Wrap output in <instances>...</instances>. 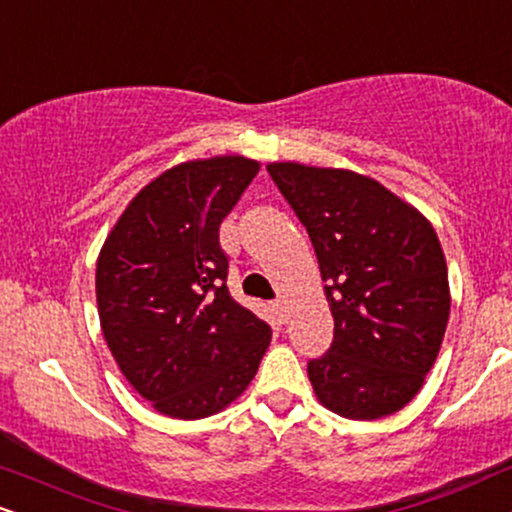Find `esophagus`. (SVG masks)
<instances>
[{"instance_id":"obj_1","label":"esophagus","mask_w":512,"mask_h":512,"mask_svg":"<svg viewBox=\"0 0 512 512\" xmlns=\"http://www.w3.org/2000/svg\"><path fill=\"white\" fill-rule=\"evenodd\" d=\"M274 310H276V315H279L281 322H286V319H288V307H286V303H283V300H276Z\"/></svg>"}]
</instances>
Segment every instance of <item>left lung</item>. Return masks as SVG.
I'll list each match as a JSON object with an SVG mask.
<instances>
[{
	"instance_id": "8db88e82",
	"label": "left lung",
	"mask_w": 512,
	"mask_h": 512,
	"mask_svg": "<svg viewBox=\"0 0 512 512\" xmlns=\"http://www.w3.org/2000/svg\"><path fill=\"white\" fill-rule=\"evenodd\" d=\"M269 176L303 221L326 283L334 341L307 362L319 403L379 420L415 398L439 355L451 293L427 219L374 178L274 162Z\"/></svg>"
}]
</instances>
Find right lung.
<instances>
[{
  "label": "right lung",
  "instance_id": "right-lung-1",
  "mask_svg": "<svg viewBox=\"0 0 512 512\" xmlns=\"http://www.w3.org/2000/svg\"><path fill=\"white\" fill-rule=\"evenodd\" d=\"M260 171L212 157L133 197L97 260L102 334L128 384L176 420L224 410L257 374L272 329L231 298L219 226Z\"/></svg>",
  "mask_w": 512,
  "mask_h": 512
}]
</instances>
